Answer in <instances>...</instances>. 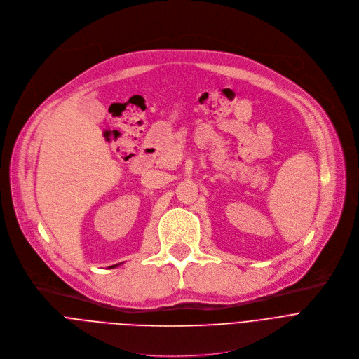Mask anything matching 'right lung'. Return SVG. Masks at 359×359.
<instances>
[{
    "instance_id": "1",
    "label": "right lung",
    "mask_w": 359,
    "mask_h": 359,
    "mask_svg": "<svg viewBox=\"0 0 359 359\" xmlns=\"http://www.w3.org/2000/svg\"><path fill=\"white\" fill-rule=\"evenodd\" d=\"M110 267H114V266H110Z\"/></svg>"
}]
</instances>
